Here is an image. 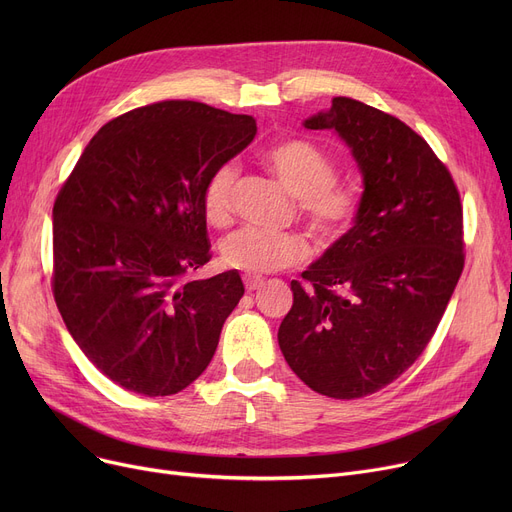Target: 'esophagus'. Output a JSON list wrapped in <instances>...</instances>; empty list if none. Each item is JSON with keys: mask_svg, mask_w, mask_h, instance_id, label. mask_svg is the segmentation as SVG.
I'll return each mask as SVG.
<instances>
[{"mask_svg": "<svg viewBox=\"0 0 512 512\" xmlns=\"http://www.w3.org/2000/svg\"><path fill=\"white\" fill-rule=\"evenodd\" d=\"M242 282H245L247 292H255V290H259L263 286V280L255 278V276H245V278H242Z\"/></svg>", "mask_w": 512, "mask_h": 512, "instance_id": "1", "label": "esophagus"}]
</instances>
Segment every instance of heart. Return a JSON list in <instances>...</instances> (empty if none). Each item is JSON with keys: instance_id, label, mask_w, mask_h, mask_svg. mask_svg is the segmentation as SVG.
<instances>
[{"instance_id": "heart-1", "label": "heart", "mask_w": 512, "mask_h": 512, "mask_svg": "<svg viewBox=\"0 0 512 512\" xmlns=\"http://www.w3.org/2000/svg\"><path fill=\"white\" fill-rule=\"evenodd\" d=\"M265 164L276 178L299 197L301 213L313 236L330 245L353 224L359 211V191L353 184L334 180V161L305 139H292L267 149ZM238 168L232 161L215 168L203 186V213L207 222H226L232 207V188ZM222 261L247 276H263L301 263L307 245L299 234H274L253 226L230 232L220 245Z\"/></svg>"}]
</instances>
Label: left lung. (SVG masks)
Here are the masks:
<instances>
[{
  "label": "left lung",
  "instance_id": "left-lung-1",
  "mask_svg": "<svg viewBox=\"0 0 512 512\" xmlns=\"http://www.w3.org/2000/svg\"><path fill=\"white\" fill-rule=\"evenodd\" d=\"M303 126L346 143L363 195L353 228L290 282L278 344L311 390L363 398L407 371L440 324L465 265L461 197L432 147L371 105L334 97Z\"/></svg>",
  "mask_w": 512,
  "mask_h": 512
}]
</instances>
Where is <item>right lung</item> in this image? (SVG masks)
Segmentation results:
<instances>
[{
  "label": "right lung",
  "mask_w": 512,
  "mask_h": 512,
  "mask_svg": "<svg viewBox=\"0 0 512 512\" xmlns=\"http://www.w3.org/2000/svg\"><path fill=\"white\" fill-rule=\"evenodd\" d=\"M251 116L159 101L107 122L53 205V297L80 351L128 392L170 396L209 365L245 286L191 280L209 255L203 186Z\"/></svg>",
  "instance_id": "add662e5"
}]
</instances>
